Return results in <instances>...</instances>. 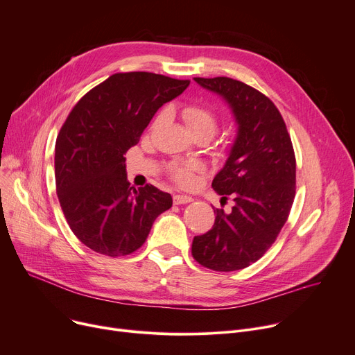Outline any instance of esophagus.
I'll list each match as a JSON object with an SVG mask.
<instances>
[{
  "label": "esophagus",
  "instance_id": "34e87169",
  "mask_svg": "<svg viewBox=\"0 0 355 355\" xmlns=\"http://www.w3.org/2000/svg\"><path fill=\"white\" fill-rule=\"evenodd\" d=\"M193 199L191 196H186V195H175L173 196V203L175 205H184V203H189Z\"/></svg>",
  "mask_w": 355,
  "mask_h": 355
}]
</instances>
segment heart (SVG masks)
Listing matches in <instances>:
<instances>
[{"label":"heart","instance_id":"heart-1","mask_svg":"<svg viewBox=\"0 0 355 355\" xmlns=\"http://www.w3.org/2000/svg\"><path fill=\"white\" fill-rule=\"evenodd\" d=\"M183 120L186 123L187 129L191 130L193 136H207L212 137L219 126V119L216 112L207 106V104L200 103H192L187 104V106L182 110ZM164 117V112H162L156 123H159ZM203 171V166L198 162H187V163H173L171 164L169 172L172 179L183 186V187H191L196 182V173H200Z\"/></svg>","mask_w":355,"mask_h":355}]
</instances>
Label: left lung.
Returning a JSON list of instances; mask_svg holds the SVG:
<instances>
[{
    "instance_id": "1",
    "label": "left lung",
    "mask_w": 355,
    "mask_h": 355,
    "mask_svg": "<svg viewBox=\"0 0 355 355\" xmlns=\"http://www.w3.org/2000/svg\"><path fill=\"white\" fill-rule=\"evenodd\" d=\"M222 96L238 123V136L212 187L234 199L232 211L215 209L211 231L195 236L192 255L202 266L231 272L257 262L275 242L295 198L293 141L275 104L229 77H195Z\"/></svg>"
}]
</instances>
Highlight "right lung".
Returning a JSON list of instances; mask_svg holds the SVG:
<instances>
[{
  "instance_id": "1",
  "label": "right lung",
  "mask_w": 355,
  "mask_h": 355,
  "mask_svg": "<svg viewBox=\"0 0 355 355\" xmlns=\"http://www.w3.org/2000/svg\"><path fill=\"white\" fill-rule=\"evenodd\" d=\"M189 83L148 71L116 73L83 96L61 126L54 157L58 202L73 234L94 252L130 255L172 207V196L153 184L130 186L124 155Z\"/></svg>"
}]
</instances>
